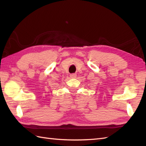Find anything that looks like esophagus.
Wrapping results in <instances>:
<instances>
[{"mask_svg":"<svg viewBox=\"0 0 146 146\" xmlns=\"http://www.w3.org/2000/svg\"><path fill=\"white\" fill-rule=\"evenodd\" d=\"M76 73H72L70 74V77L72 78H76Z\"/></svg>","mask_w":146,"mask_h":146,"instance_id":"obj_1","label":"esophagus"}]
</instances>
